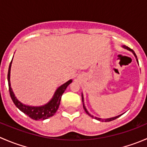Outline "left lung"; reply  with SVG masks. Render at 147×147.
Listing matches in <instances>:
<instances>
[{
  "label": "left lung",
  "mask_w": 147,
  "mask_h": 147,
  "mask_svg": "<svg viewBox=\"0 0 147 147\" xmlns=\"http://www.w3.org/2000/svg\"><path fill=\"white\" fill-rule=\"evenodd\" d=\"M123 47H124V48H125V49H127V50H130V51H131V52H132V53H133V54L134 55V56H135V57H136V58H137V61L138 62V60H137V55H136L135 53H134V50H131V48H129V47H127V46H125V45H124V46H123ZM82 102H83V101H84V98H83L82 94ZM83 107H84V110H85L86 113H87V115H89V116H90V117H92V118H94V119H97V120H99V121H112V120H115V119H116L117 118H118V117H120V116H121V115H119V116L115 117L109 118V119H102V118H98V117H94V116H92V115H90V114L88 112H87V109H86V108H85V107H84V105H83Z\"/></svg>",
  "instance_id": "obj_1"
}]
</instances>
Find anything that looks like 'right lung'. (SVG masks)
<instances>
[{
    "label": "right lung",
    "instance_id": "1",
    "mask_svg": "<svg viewBox=\"0 0 147 147\" xmlns=\"http://www.w3.org/2000/svg\"><path fill=\"white\" fill-rule=\"evenodd\" d=\"M12 60L10 62L9 68H8V87H9V92L10 95L11 97L12 100H13V103L15 104L16 107L20 109L21 112L27 115L30 118L35 120H44L46 119H48L49 117H51L52 116L55 114L57 112V109H58L59 106H60V100H61V97L63 94L64 93L65 90H66L67 87L72 82V80H69L63 85L58 87L57 90H56L55 93L53 98L50 100V102L47 104V105H44L42 107H30L26 106V105H23L21 102H20L17 100L15 94L13 93V90H12L11 87H10V67H11Z\"/></svg>",
    "mask_w": 147,
    "mask_h": 147
}]
</instances>
